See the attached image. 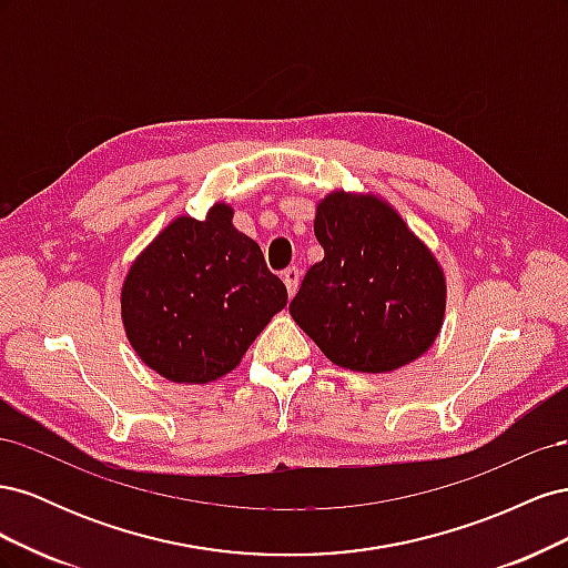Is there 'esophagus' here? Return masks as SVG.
Here are the masks:
<instances>
[{"label":"esophagus","mask_w":568,"mask_h":568,"mask_svg":"<svg viewBox=\"0 0 568 568\" xmlns=\"http://www.w3.org/2000/svg\"><path fill=\"white\" fill-rule=\"evenodd\" d=\"M282 282L286 284L288 296H294V294H296V288H298V282H301V272H298V267H296V265L286 267V270L282 272Z\"/></svg>","instance_id":"obj_1"}]
</instances>
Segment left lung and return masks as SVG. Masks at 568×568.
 <instances>
[{
    "label": "left lung",
    "mask_w": 568,
    "mask_h": 568,
    "mask_svg": "<svg viewBox=\"0 0 568 568\" xmlns=\"http://www.w3.org/2000/svg\"><path fill=\"white\" fill-rule=\"evenodd\" d=\"M315 236L324 257L288 313L334 365L384 374L432 348L445 315L443 270L384 199L332 192L317 203Z\"/></svg>",
    "instance_id": "8db88e82"
}]
</instances>
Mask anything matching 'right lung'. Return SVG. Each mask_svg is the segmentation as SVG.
I'll return each instance as SVG.
<instances>
[{
    "label": "right lung",
    "mask_w": 568,
    "mask_h": 568,
    "mask_svg": "<svg viewBox=\"0 0 568 568\" xmlns=\"http://www.w3.org/2000/svg\"><path fill=\"white\" fill-rule=\"evenodd\" d=\"M232 205L175 217L132 263L120 291L125 334L142 363L175 384L232 372L286 305L261 246L232 225Z\"/></svg>",
    "instance_id": "add662e5"
}]
</instances>
